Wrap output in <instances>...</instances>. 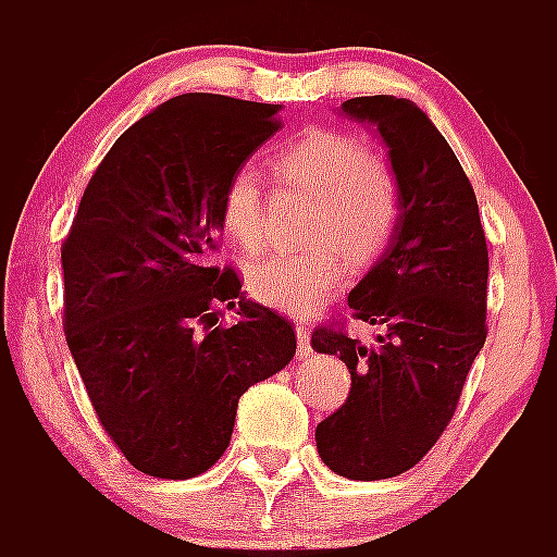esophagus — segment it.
<instances>
[{"label":"esophagus","instance_id":"34e87169","mask_svg":"<svg viewBox=\"0 0 557 557\" xmlns=\"http://www.w3.org/2000/svg\"><path fill=\"white\" fill-rule=\"evenodd\" d=\"M295 337H298V348H301V354L312 351V332H309V326L298 323V326H295Z\"/></svg>","mask_w":557,"mask_h":557}]
</instances>
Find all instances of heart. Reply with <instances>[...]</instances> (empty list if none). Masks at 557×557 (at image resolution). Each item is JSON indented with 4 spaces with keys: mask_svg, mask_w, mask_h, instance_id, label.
Listing matches in <instances>:
<instances>
[{
    "mask_svg": "<svg viewBox=\"0 0 557 557\" xmlns=\"http://www.w3.org/2000/svg\"><path fill=\"white\" fill-rule=\"evenodd\" d=\"M275 166L289 184L321 198L314 248L304 256H264L245 273L248 293L264 307L312 314L346 278V250L354 262H371L398 223V189L391 172L362 141L343 133L309 131L275 152ZM225 234L245 253L264 243V184L253 166L228 175L220 198Z\"/></svg>",
    "mask_w": 557,
    "mask_h": 557,
    "instance_id": "heart-1",
    "label": "heart"
}]
</instances>
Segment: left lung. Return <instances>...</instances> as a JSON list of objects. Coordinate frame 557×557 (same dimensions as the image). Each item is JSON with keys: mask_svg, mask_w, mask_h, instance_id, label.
Returning a JSON list of instances; mask_svg holds the SVG:
<instances>
[{"mask_svg": "<svg viewBox=\"0 0 557 557\" xmlns=\"http://www.w3.org/2000/svg\"><path fill=\"white\" fill-rule=\"evenodd\" d=\"M339 113L371 125L387 147L398 223L348 293L359 321L385 334L362 346L339 329L312 332L314 351L334 354L351 371L346 405L318 424L314 441L334 474L387 480L444 435L485 346L488 245L460 161L416 102L354 97Z\"/></svg>", "mask_w": 557, "mask_h": 557, "instance_id": "8db88e82", "label": "left lung"}]
</instances>
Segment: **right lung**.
I'll return each instance as SVG.
<instances>
[{
  "mask_svg": "<svg viewBox=\"0 0 557 557\" xmlns=\"http://www.w3.org/2000/svg\"><path fill=\"white\" fill-rule=\"evenodd\" d=\"M278 111L200 91L166 100L113 141L61 248L69 351L108 437L150 476L209 471L239 396L295 357L293 323L211 264L225 181L278 131ZM218 302L237 309L234 327L216 326Z\"/></svg>",
  "mask_w": 557,
  "mask_h": 557,
  "instance_id": "right-lung-1",
  "label": "right lung"
}]
</instances>
